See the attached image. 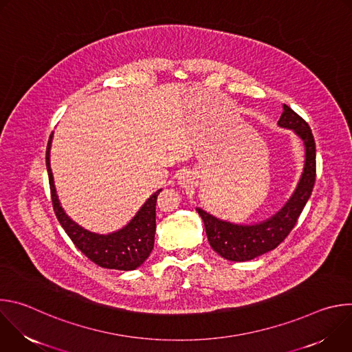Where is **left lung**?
I'll return each mask as SVG.
<instances>
[{
    "label": "left lung",
    "mask_w": 352,
    "mask_h": 352,
    "mask_svg": "<svg viewBox=\"0 0 352 352\" xmlns=\"http://www.w3.org/2000/svg\"><path fill=\"white\" fill-rule=\"evenodd\" d=\"M278 126L294 131L304 142L305 167L292 196L276 214L262 223L243 226L220 220L204 209L196 208L205 223L210 246L227 261H252L277 248L295 227L312 195L316 178V144L312 131L308 122L287 104L283 106Z\"/></svg>",
    "instance_id": "1"
}]
</instances>
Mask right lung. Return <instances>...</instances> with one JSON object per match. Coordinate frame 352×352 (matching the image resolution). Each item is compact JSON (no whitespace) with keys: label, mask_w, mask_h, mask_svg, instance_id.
Segmentation results:
<instances>
[{"label":"right lung","mask_w":352,"mask_h":352,"mask_svg":"<svg viewBox=\"0 0 352 352\" xmlns=\"http://www.w3.org/2000/svg\"><path fill=\"white\" fill-rule=\"evenodd\" d=\"M53 133L50 135L45 150V166L48 173L50 190L56 216L72 239L75 246L100 267L116 270H135L148 258L155 246L156 232V200L162 189L150 196L133 219L121 230L110 234H97L87 231L75 223L64 212L56 192L54 178L50 167V148H52Z\"/></svg>","instance_id":"obj_1"}]
</instances>
